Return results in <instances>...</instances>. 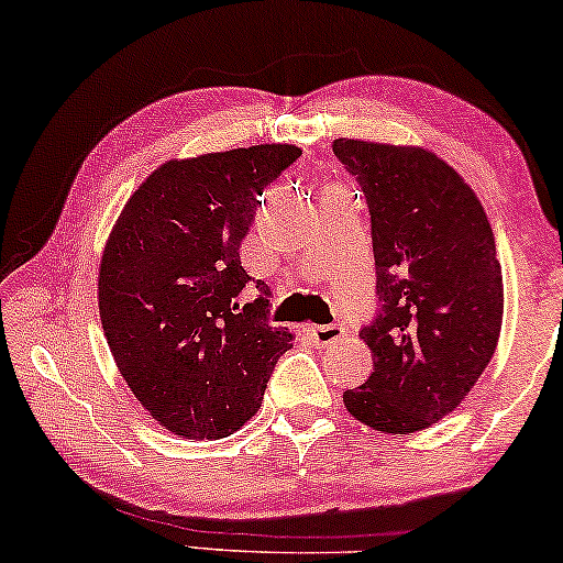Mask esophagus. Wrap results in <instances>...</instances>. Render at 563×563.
I'll return each instance as SVG.
<instances>
[{
    "instance_id": "esophagus-1",
    "label": "esophagus",
    "mask_w": 563,
    "mask_h": 563,
    "mask_svg": "<svg viewBox=\"0 0 563 563\" xmlns=\"http://www.w3.org/2000/svg\"><path fill=\"white\" fill-rule=\"evenodd\" d=\"M307 334L314 339L319 346H329V344L342 342L346 329H344V324H324V327H309Z\"/></svg>"
}]
</instances>
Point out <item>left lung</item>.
I'll return each mask as SVG.
<instances>
[{"instance_id": "8db88e82", "label": "left lung", "mask_w": 563, "mask_h": 563, "mask_svg": "<svg viewBox=\"0 0 563 563\" xmlns=\"http://www.w3.org/2000/svg\"><path fill=\"white\" fill-rule=\"evenodd\" d=\"M368 214L382 309L358 331L374 372L344 407L384 434H413L466 399L504 317L494 232L474 189L434 152L334 140Z\"/></svg>"}]
</instances>
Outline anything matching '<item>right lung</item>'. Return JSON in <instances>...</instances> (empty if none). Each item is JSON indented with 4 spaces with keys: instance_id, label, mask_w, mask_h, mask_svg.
<instances>
[{
    "instance_id": "1",
    "label": "right lung",
    "mask_w": 563,
    "mask_h": 563,
    "mask_svg": "<svg viewBox=\"0 0 563 563\" xmlns=\"http://www.w3.org/2000/svg\"><path fill=\"white\" fill-rule=\"evenodd\" d=\"M301 156L256 144L172 159L119 214L99 266V317L136 401L184 439L234 434L262 407L276 358L294 334L272 327V291L239 246L264 189Z\"/></svg>"
}]
</instances>
